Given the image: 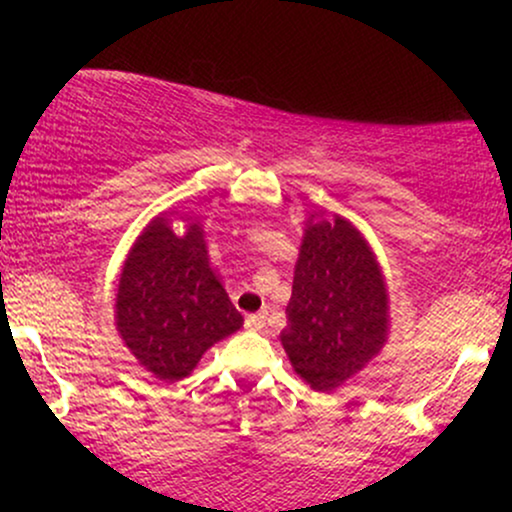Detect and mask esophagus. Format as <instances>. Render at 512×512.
<instances>
[{"mask_svg": "<svg viewBox=\"0 0 512 512\" xmlns=\"http://www.w3.org/2000/svg\"><path fill=\"white\" fill-rule=\"evenodd\" d=\"M264 325H267V313H264V310H262V313L245 317V327H248V330H252V332H262Z\"/></svg>", "mask_w": 512, "mask_h": 512, "instance_id": "esophagus-1", "label": "esophagus"}]
</instances>
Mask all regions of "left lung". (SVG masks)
Masks as SVG:
<instances>
[{
  "instance_id": "8db88e82",
  "label": "left lung",
  "mask_w": 512,
  "mask_h": 512,
  "mask_svg": "<svg viewBox=\"0 0 512 512\" xmlns=\"http://www.w3.org/2000/svg\"><path fill=\"white\" fill-rule=\"evenodd\" d=\"M322 214L305 221L281 346L301 380L330 392L383 351L390 293L363 233L344 216Z\"/></svg>"
}]
</instances>
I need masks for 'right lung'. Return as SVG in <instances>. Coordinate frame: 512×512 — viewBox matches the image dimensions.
I'll return each mask as SVG.
<instances>
[{
  "instance_id": "obj_1",
  "label": "right lung",
  "mask_w": 512,
  "mask_h": 512,
  "mask_svg": "<svg viewBox=\"0 0 512 512\" xmlns=\"http://www.w3.org/2000/svg\"><path fill=\"white\" fill-rule=\"evenodd\" d=\"M186 223L175 234L172 221ZM243 327L209 262L204 228L161 211L129 248L115 293V330L129 354L166 383L187 378L216 342Z\"/></svg>"
}]
</instances>
